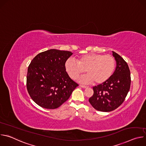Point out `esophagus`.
Returning <instances> with one entry per match:
<instances>
[{"label": "esophagus", "mask_w": 146, "mask_h": 146, "mask_svg": "<svg viewBox=\"0 0 146 146\" xmlns=\"http://www.w3.org/2000/svg\"><path fill=\"white\" fill-rule=\"evenodd\" d=\"M80 87H81V88H88V87H87V86H82V85H80Z\"/></svg>", "instance_id": "34e87169"}]
</instances>
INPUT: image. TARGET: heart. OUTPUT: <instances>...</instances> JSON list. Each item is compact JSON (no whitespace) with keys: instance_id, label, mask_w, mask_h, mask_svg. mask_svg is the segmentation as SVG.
Segmentation results:
<instances>
[{"instance_id":"heart-1","label":"heart","mask_w":146,"mask_h":146,"mask_svg":"<svg viewBox=\"0 0 146 146\" xmlns=\"http://www.w3.org/2000/svg\"><path fill=\"white\" fill-rule=\"evenodd\" d=\"M116 66L115 58L111 55L91 53L78 56L76 61L68 59L65 69L72 79H76L86 70L87 74L79 78L82 83L100 84L106 82L113 75Z\"/></svg>"}]
</instances>
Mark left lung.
<instances>
[{"instance_id": "obj_1", "label": "left lung", "mask_w": 146, "mask_h": 146, "mask_svg": "<svg viewBox=\"0 0 146 146\" xmlns=\"http://www.w3.org/2000/svg\"><path fill=\"white\" fill-rule=\"evenodd\" d=\"M117 66L111 77L105 82L93 87L94 95L89 99L92 107L108 112L118 108L125 99L131 87V73L127 62L113 51Z\"/></svg>"}]
</instances>
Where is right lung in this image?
Segmentation results:
<instances>
[{
	"label": "right lung",
	"mask_w": 146,
	"mask_h": 146,
	"mask_svg": "<svg viewBox=\"0 0 146 146\" xmlns=\"http://www.w3.org/2000/svg\"><path fill=\"white\" fill-rule=\"evenodd\" d=\"M70 51L49 50L38 54L28 68L27 88L32 99L40 107L54 109L70 96L78 84L65 69Z\"/></svg>",
	"instance_id": "1"
}]
</instances>
